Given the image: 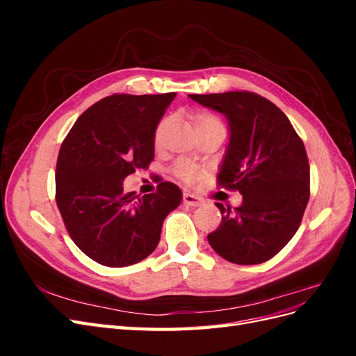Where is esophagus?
<instances>
[{"label":"esophagus","mask_w":356,"mask_h":356,"mask_svg":"<svg viewBox=\"0 0 356 356\" xmlns=\"http://www.w3.org/2000/svg\"><path fill=\"white\" fill-rule=\"evenodd\" d=\"M182 202H184V204H187V207H193V208L200 207V203H202V200H200L199 197L193 196V195H188V193H186L184 199H182Z\"/></svg>","instance_id":"1"}]
</instances>
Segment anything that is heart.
Instances as JSON below:
<instances>
[{"label": "heart", "instance_id": "heart-1", "mask_svg": "<svg viewBox=\"0 0 356 356\" xmlns=\"http://www.w3.org/2000/svg\"><path fill=\"white\" fill-rule=\"evenodd\" d=\"M193 123H195L196 129H200V127L215 124V123H221V122L217 117L209 114V113H197V114H195V117H193ZM166 124H168V120H163L159 124L157 131H156V141H159L160 139V135H161V132H163ZM175 170H177V175L186 182H195L199 178V169L193 163H190V161H179Z\"/></svg>", "mask_w": 356, "mask_h": 356}]
</instances>
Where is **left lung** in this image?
<instances>
[{
  "mask_svg": "<svg viewBox=\"0 0 356 356\" xmlns=\"http://www.w3.org/2000/svg\"><path fill=\"white\" fill-rule=\"evenodd\" d=\"M225 115L229 145L218 184L239 190L242 204L221 211L220 227L208 234L212 250L236 264L270 260L293 239L310 196L306 148L288 117L252 92L188 95Z\"/></svg>",
  "mask_w": 356,
  "mask_h": 356,
  "instance_id": "8db88e82",
  "label": "left lung"
}]
</instances>
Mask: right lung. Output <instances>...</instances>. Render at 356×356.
<instances>
[{
	"label": "right lung",
	"mask_w": 356,
	"mask_h": 356,
	"mask_svg": "<svg viewBox=\"0 0 356 356\" xmlns=\"http://www.w3.org/2000/svg\"><path fill=\"white\" fill-rule=\"evenodd\" d=\"M177 93L113 95L86 110L59 149L56 203L74 243L93 261L124 267L143 261L160 241L182 193L160 182L138 197L123 181L154 157V134Z\"/></svg>",
	"instance_id": "right-lung-1"
}]
</instances>
